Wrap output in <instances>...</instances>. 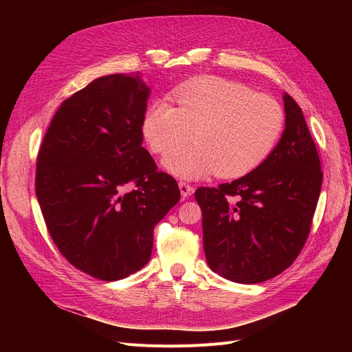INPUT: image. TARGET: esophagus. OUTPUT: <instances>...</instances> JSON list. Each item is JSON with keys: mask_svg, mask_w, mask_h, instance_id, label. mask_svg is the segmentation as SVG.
<instances>
[{"mask_svg": "<svg viewBox=\"0 0 352 352\" xmlns=\"http://www.w3.org/2000/svg\"><path fill=\"white\" fill-rule=\"evenodd\" d=\"M179 189H180V194H182L184 198H189L194 192V188L186 182H179Z\"/></svg>", "mask_w": 352, "mask_h": 352, "instance_id": "34e87169", "label": "esophagus"}]
</instances>
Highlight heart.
<instances>
[{
	"label": "heart",
	"instance_id": "b5f03b06",
	"mask_svg": "<svg viewBox=\"0 0 352 352\" xmlns=\"http://www.w3.org/2000/svg\"><path fill=\"white\" fill-rule=\"evenodd\" d=\"M172 97L176 107L166 101L148 107L141 129L154 154H166L195 131L194 144L171 149L164 158L166 168L179 177L247 175L270 157L285 131L280 102L238 82L198 78Z\"/></svg>",
	"mask_w": 352,
	"mask_h": 352
}]
</instances>
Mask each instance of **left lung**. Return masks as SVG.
Masks as SVG:
<instances>
[{
    "label": "left lung",
    "mask_w": 352,
    "mask_h": 352,
    "mask_svg": "<svg viewBox=\"0 0 352 352\" xmlns=\"http://www.w3.org/2000/svg\"><path fill=\"white\" fill-rule=\"evenodd\" d=\"M286 126L263 164L230 184L201 186L202 241L212 272L236 283H260L296 260L310 235L322 189V166L300 105L283 95Z\"/></svg>",
    "instance_id": "8db88e82"
}]
</instances>
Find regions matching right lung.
Wrapping results in <instances>:
<instances>
[{"label":"right lung","instance_id":"add662e5","mask_svg":"<svg viewBox=\"0 0 352 352\" xmlns=\"http://www.w3.org/2000/svg\"><path fill=\"white\" fill-rule=\"evenodd\" d=\"M150 89L109 74L61 102L36 157L35 190L51 239L73 267L98 280L142 269L154 226L180 199L142 146Z\"/></svg>","mask_w":352,"mask_h":352}]
</instances>
